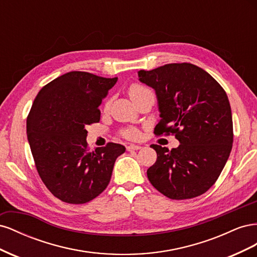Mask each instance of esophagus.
I'll return each mask as SVG.
<instances>
[{
  "label": "esophagus",
  "instance_id": "obj_1",
  "mask_svg": "<svg viewBox=\"0 0 257 257\" xmlns=\"http://www.w3.org/2000/svg\"><path fill=\"white\" fill-rule=\"evenodd\" d=\"M141 146H138V145H128L127 147H126V149H127V151H131V150H139L141 149Z\"/></svg>",
  "mask_w": 257,
  "mask_h": 257
}]
</instances>
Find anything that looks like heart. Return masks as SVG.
<instances>
[{"label":"heart","instance_id":"obj_1","mask_svg":"<svg viewBox=\"0 0 257 257\" xmlns=\"http://www.w3.org/2000/svg\"><path fill=\"white\" fill-rule=\"evenodd\" d=\"M149 93H153L149 88L146 87L144 84L141 83H132L128 88V94L132 99H136L138 97H141L145 94H149ZM110 106V99H107L105 102L104 108L105 109H108ZM122 136L126 139H131V141H135V139H138L141 137V133L136 128H127L122 131Z\"/></svg>","mask_w":257,"mask_h":257}]
</instances>
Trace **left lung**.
I'll return each instance as SVG.
<instances>
[{
  "instance_id": "left-lung-1",
  "label": "left lung",
  "mask_w": 257,
  "mask_h": 257,
  "mask_svg": "<svg viewBox=\"0 0 257 257\" xmlns=\"http://www.w3.org/2000/svg\"><path fill=\"white\" fill-rule=\"evenodd\" d=\"M152 87L161 120L154 134L175 135L178 148L151 145L157 162L147 170L151 184L172 199H189L215 183L231 151L234 132L226 92L211 75L191 63L139 71Z\"/></svg>"
}]
</instances>
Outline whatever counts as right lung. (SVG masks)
Segmentation results:
<instances>
[{
	"mask_svg": "<svg viewBox=\"0 0 257 257\" xmlns=\"http://www.w3.org/2000/svg\"><path fill=\"white\" fill-rule=\"evenodd\" d=\"M118 78L69 72L36 95L27 118V135L35 167L53 196L67 204H85L110 181L116 158L125 152L108 143L90 151L85 126L100 119L98 106Z\"/></svg>",
	"mask_w": 257,
	"mask_h": 257,
	"instance_id": "right-lung-1",
	"label": "right lung"
}]
</instances>
